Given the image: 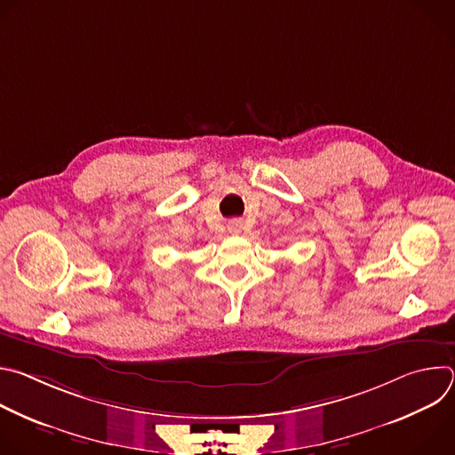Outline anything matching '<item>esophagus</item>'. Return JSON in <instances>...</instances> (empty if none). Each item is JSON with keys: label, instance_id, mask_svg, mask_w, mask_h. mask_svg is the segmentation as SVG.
Returning <instances> with one entry per match:
<instances>
[{"label": "esophagus", "instance_id": "34e87169", "mask_svg": "<svg viewBox=\"0 0 455 455\" xmlns=\"http://www.w3.org/2000/svg\"><path fill=\"white\" fill-rule=\"evenodd\" d=\"M227 228H228L230 234L237 235V234H241V230H243V221H241V220H230V221L227 223Z\"/></svg>", "mask_w": 455, "mask_h": 455}]
</instances>
